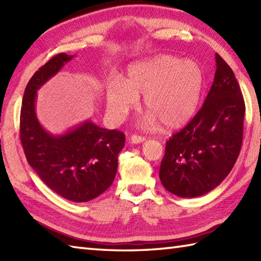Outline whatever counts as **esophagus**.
I'll use <instances>...</instances> for the list:
<instances>
[{"mask_svg":"<svg viewBox=\"0 0 261 261\" xmlns=\"http://www.w3.org/2000/svg\"><path fill=\"white\" fill-rule=\"evenodd\" d=\"M146 140L145 137H141V136H137V135H134L131 136L130 138V142L131 143H135V145H138V143H141Z\"/></svg>","mask_w":261,"mask_h":261,"instance_id":"1","label":"esophagus"}]
</instances>
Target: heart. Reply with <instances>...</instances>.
Listing matches in <instances>:
<instances>
[{"label": "heart", "mask_w": 261, "mask_h": 261, "mask_svg": "<svg viewBox=\"0 0 261 261\" xmlns=\"http://www.w3.org/2000/svg\"><path fill=\"white\" fill-rule=\"evenodd\" d=\"M203 90V73L193 60L159 55L131 64L121 81L109 82L105 101L110 118L120 122L143 96V123L162 122L167 129L184 126L195 114Z\"/></svg>", "instance_id": "heart-1"}]
</instances>
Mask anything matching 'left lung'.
Instances as JSON below:
<instances>
[{
    "mask_svg": "<svg viewBox=\"0 0 261 261\" xmlns=\"http://www.w3.org/2000/svg\"><path fill=\"white\" fill-rule=\"evenodd\" d=\"M212 87L184 129L166 142L163 186L182 198L204 195L229 175L239 156L246 107L234 73L219 54Z\"/></svg>",
    "mask_w": 261,
    "mask_h": 261,
    "instance_id": "obj_1",
    "label": "left lung"
}]
</instances>
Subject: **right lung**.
I'll list each match as a JSON object with an SVG mask.
<instances>
[{"label": "right lung", "mask_w": 261, "mask_h": 261, "mask_svg": "<svg viewBox=\"0 0 261 261\" xmlns=\"http://www.w3.org/2000/svg\"><path fill=\"white\" fill-rule=\"evenodd\" d=\"M74 57L58 54L31 77L22 98L20 139L28 163L40 179L58 195L82 203L112 185L125 136L118 130L103 129L91 120L62 135H53L39 122L37 91Z\"/></svg>", "instance_id": "obj_1"}]
</instances>
